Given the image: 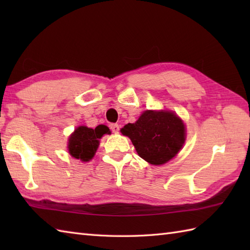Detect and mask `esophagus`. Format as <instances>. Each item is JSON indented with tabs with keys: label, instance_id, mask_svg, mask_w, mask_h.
Listing matches in <instances>:
<instances>
[{
	"label": "esophagus",
	"instance_id": "1",
	"mask_svg": "<svg viewBox=\"0 0 250 250\" xmlns=\"http://www.w3.org/2000/svg\"><path fill=\"white\" fill-rule=\"evenodd\" d=\"M119 125H117V124H113V125H110V130L114 132V133H117V132L119 131Z\"/></svg>",
	"mask_w": 250,
	"mask_h": 250
}]
</instances>
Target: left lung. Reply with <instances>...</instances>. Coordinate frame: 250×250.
<instances>
[{
	"label": "left lung",
	"mask_w": 250,
	"mask_h": 250,
	"mask_svg": "<svg viewBox=\"0 0 250 250\" xmlns=\"http://www.w3.org/2000/svg\"><path fill=\"white\" fill-rule=\"evenodd\" d=\"M121 133L130 137L141 158L155 166L177 155L185 142V125L171 111L146 110L135 124L125 125Z\"/></svg>",
	"instance_id": "obj_1"
}]
</instances>
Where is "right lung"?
<instances>
[{
	"label": "right lung",
	"mask_w": 250,
	"mask_h": 250,
	"mask_svg": "<svg viewBox=\"0 0 250 250\" xmlns=\"http://www.w3.org/2000/svg\"><path fill=\"white\" fill-rule=\"evenodd\" d=\"M106 133L109 134L110 131L103 125H98L95 129L78 126L68 140V152L82 161H90L98 149L99 140Z\"/></svg>",
	"instance_id": "1"
}]
</instances>
